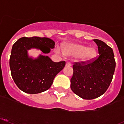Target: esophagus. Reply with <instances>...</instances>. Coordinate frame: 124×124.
<instances>
[{"label": "esophagus", "mask_w": 124, "mask_h": 124, "mask_svg": "<svg viewBox=\"0 0 124 124\" xmlns=\"http://www.w3.org/2000/svg\"><path fill=\"white\" fill-rule=\"evenodd\" d=\"M65 66H71V62H66V65H65Z\"/></svg>", "instance_id": "esophagus-1"}]
</instances>
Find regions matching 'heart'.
<instances>
[{"label":"heart","mask_w":124,"mask_h":124,"mask_svg":"<svg viewBox=\"0 0 124 124\" xmlns=\"http://www.w3.org/2000/svg\"><path fill=\"white\" fill-rule=\"evenodd\" d=\"M57 52L68 56L78 57L81 63H88L96 56L94 47H89L80 43H69L65 46L63 50L61 48H58Z\"/></svg>","instance_id":"obj_1"}]
</instances>
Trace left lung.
<instances>
[{
	"label": "left lung",
	"mask_w": 124,
	"mask_h": 124,
	"mask_svg": "<svg viewBox=\"0 0 124 124\" xmlns=\"http://www.w3.org/2000/svg\"><path fill=\"white\" fill-rule=\"evenodd\" d=\"M99 55L88 64L73 65L71 88L83 99L97 98L105 93L112 80L116 63L112 49L105 42L94 39Z\"/></svg>",
	"instance_id": "8db88e82"
}]
</instances>
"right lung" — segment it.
<instances>
[{
  "mask_svg": "<svg viewBox=\"0 0 124 124\" xmlns=\"http://www.w3.org/2000/svg\"><path fill=\"white\" fill-rule=\"evenodd\" d=\"M55 43L47 37H22L14 44L9 59L11 75L21 90L37 94L51 87L56 75L65 65V61L54 62L47 56H30L28 51L36 49L45 54L54 48Z\"/></svg>",
  "mask_w": 124,
  "mask_h": 124,
  "instance_id": "add662e5",
  "label": "right lung"
}]
</instances>
